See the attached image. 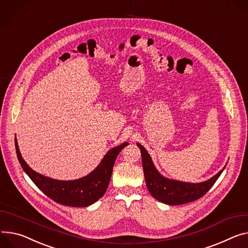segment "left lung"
<instances>
[{"mask_svg":"<svg viewBox=\"0 0 248 248\" xmlns=\"http://www.w3.org/2000/svg\"><path fill=\"white\" fill-rule=\"evenodd\" d=\"M137 146L141 150L143 170L148 190L156 200L170 205L184 204L202 198L214 186L225 168L213 178L202 183L193 184L170 180L158 172L147 150L140 143H137Z\"/></svg>","mask_w":248,"mask_h":248,"instance_id":"8db88e82","label":"left lung"}]
</instances>
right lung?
Instances as JSON below:
<instances>
[{"label":"right lung","mask_w":248,"mask_h":248,"mask_svg":"<svg viewBox=\"0 0 248 248\" xmlns=\"http://www.w3.org/2000/svg\"><path fill=\"white\" fill-rule=\"evenodd\" d=\"M15 145L16 156L23 170L46 196L63 205L85 207L97 202L105 194L111 179L114 163L121 150L128 143L125 142L109 150L100 164L90 174L72 181L54 180L34 172L22 158L16 139H15Z\"/></svg>","instance_id":"right-lung-1"}]
</instances>
